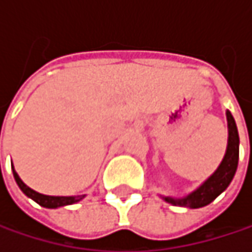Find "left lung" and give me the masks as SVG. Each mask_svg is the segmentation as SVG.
I'll list each match as a JSON object with an SVG mask.
<instances>
[{"instance_id":"8db88e82","label":"left lung","mask_w":252,"mask_h":252,"mask_svg":"<svg viewBox=\"0 0 252 252\" xmlns=\"http://www.w3.org/2000/svg\"><path fill=\"white\" fill-rule=\"evenodd\" d=\"M227 147L226 153L223 156V160L220 162L219 168L215 171V174L207 178L195 191L189 192L185 197L175 198V197H162L165 201L179 206V207H188V209H198L210 204L218 195H220L233 179V175L238 168V159H239V135L238 128L235 124V120L232 114L227 111Z\"/></svg>"}]
</instances>
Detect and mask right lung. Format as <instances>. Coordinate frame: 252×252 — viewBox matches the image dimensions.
Masks as SVG:
<instances>
[{
    "instance_id": "obj_1",
    "label": "right lung",
    "mask_w": 252,
    "mask_h": 252,
    "mask_svg": "<svg viewBox=\"0 0 252 252\" xmlns=\"http://www.w3.org/2000/svg\"><path fill=\"white\" fill-rule=\"evenodd\" d=\"M13 168V166H11ZM13 175L14 179L17 182V185L20 187V189L25 192L27 197H30L33 201H36L37 204H40L42 207H46V209H57V207H63V206H68V204H74L77 201L83 200L84 195H76V197H55V195H45V194H40L34 189H32L30 187H27L25 182L20 179V176L17 175L16 169L13 168Z\"/></svg>"
}]
</instances>
